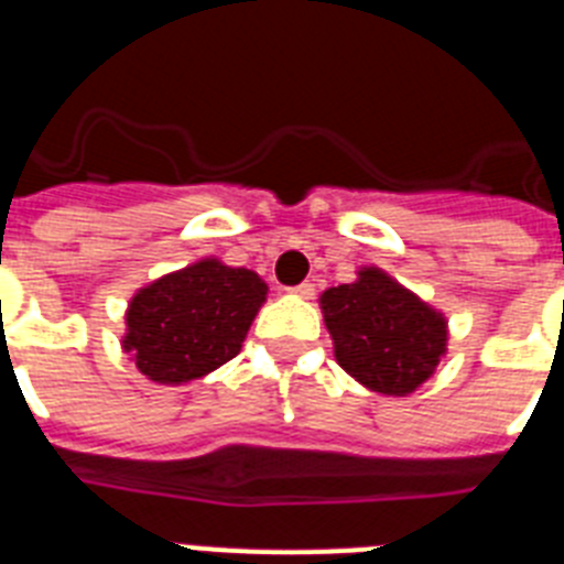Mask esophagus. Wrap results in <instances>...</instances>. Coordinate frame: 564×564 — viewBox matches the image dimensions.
<instances>
[{
  "label": "esophagus",
  "mask_w": 564,
  "mask_h": 564,
  "mask_svg": "<svg viewBox=\"0 0 564 564\" xmlns=\"http://www.w3.org/2000/svg\"><path fill=\"white\" fill-rule=\"evenodd\" d=\"M288 293H293V296H299V299H313V293H316V285H313V282H302V285L291 288Z\"/></svg>",
  "instance_id": "obj_1"
}]
</instances>
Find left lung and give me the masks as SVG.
<instances>
[{"instance_id":"1","label":"left lung","mask_w":564,"mask_h":564,"mask_svg":"<svg viewBox=\"0 0 564 564\" xmlns=\"http://www.w3.org/2000/svg\"><path fill=\"white\" fill-rule=\"evenodd\" d=\"M344 372L381 395H410L446 356L449 322L381 268L318 296Z\"/></svg>"}]
</instances>
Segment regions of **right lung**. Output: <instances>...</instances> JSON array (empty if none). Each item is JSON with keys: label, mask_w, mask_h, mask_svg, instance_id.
I'll return each instance as SVG.
<instances>
[{"label": "right lung", "mask_w": 564, "mask_h": 564, "mask_svg": "<svg viewBox=\"0 0 564 564\" xmlns=\"http://www.w3.org/2000/svg\"><path fill=\"white\" fill-rule=\"evenodd\" d=\"M265 299L259 273L206 257L129 299L121 347L149 381L188 383L242 350Z\"/></svg>", "instance_id": "add662e5"}]
</instances>
